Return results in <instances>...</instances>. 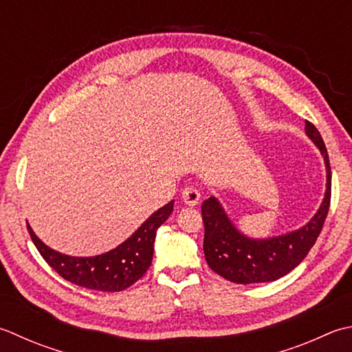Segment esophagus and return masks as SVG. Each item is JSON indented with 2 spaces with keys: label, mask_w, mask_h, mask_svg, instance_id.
Returning a JSON list of instances; mask_svg holds the SVG:
<instances>
[{
  "label": "esophagus",
  "mask_w": 352,
  "mask_h": 352,
  "mask_svg": "<svg viewBox=\"0 0 352 352\" xmlns=\"http://www.w3.org/2000/svg\"><path fill=\"white\" fill-rule=\"evenodd\" d=\"M182 199L184 204L195 206L199 201V192L194 186H186L182 192Z\"/></svg>",
  "instance_id": "34e87169"
}]
</instances>
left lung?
I'll use <instances>...</instances> for the list:
<instances>
[{"mask_svg": "<svg viewBox=\"0 0 352 352\" xmlns=\"http://www.w3.org/2000/svg\"><path fill=\"white\" fill-rule=\"evenodd\" d=\"M305 133L325 158L327 192L320 209L302 229L270 239H250L236 230L215 197L203 201L204 256L208 265L219 276L235 284L272 282L290 273L311 250L331 203V166L318 128L305 120Z\"/></svg>", "mask_w": 352, "mask_h": 352, "instance_id": "left-lung-1", "label": "left lung"}]
</instances>
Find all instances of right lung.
<instances>
[{"label": "right lung", "instance_id": "add662e5", "mask_svg": "<svg viewBox=\"0 0 352 352\" xmlns=\"http://www.w3.org/2000/svg\"><path fill=\"white\" fill-rule=\"evenodd\" d=\"M172 209L174 201L154 212L125 243L99 256H67L47 247L34 235L29 224L27 230L41 256L59 276L89 290L114 293L126 290L148 272L153 263L157 229L169 218Z\"/></svg>", "mask_w": 352, "mask_h": 352}]
</instances>
